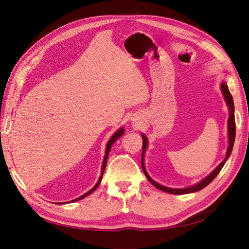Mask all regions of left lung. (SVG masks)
Wrapping results in <instances>:
<instances>
[{"instance_id": "1", "label": "left lung", "mask_w": 249, "mask_h": 249, "mask_svg": "<svg viewBox=\"0 0 249 249\" xmlns=\"http://www.w3.org/2000/svg\"><path fill=\"white\" fill-rule=\"evenodd\" d=\"M221 90H222V93H223V96H224V100L225 102H227L228 106H229V109H230V116H229V147H228V150H227V156H225V159L218 165V166L210 173V175L206 178H203L202 180H200V182L196 185L194 186H191V187H188V188H183V189H173V188H168V187H165V186H162L160 184H158L157 182H155V180L150 178L148 176V173L146 172L145 170V167H144V154H145V150H146V147H147V138L145 135H141L142 136V139H143V144H142V157H141V166H142V169H143V172H144L145 177L147 178V179L149 180L150 183H152L156 188H158V189H160L164 192H167V193H170V194H187V193H192V192H196V191H199L201 189H203V188L207 187L212 180L217 177L218 173L220 172V170L222 169V167L224 166L225 162L228 161L229 157L231 156V150H232V146H233V142H235V137H236V124H235V114H233V111H235V107H233V101H232V96L229 90V87L227 85V83L225 82H222L221 83Z\"/></svg>"}]
</instances>
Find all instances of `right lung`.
Segmentation results:
<instances>
[{"instance_id":"right-lung-1","label":"right lung","mask_w":249,"mask_h":249,"mask_svg":"<svg viewBox=\"0 0 249 249\" xmlns=\"http://www.w3.org/2000/svg\"><path fill=\"white\" fill-rule=\"evenodd\" d=\"M124 130L123 129V127H120V129L116 132V133H114V135H113V136L110 138V140L108 141V143H107V147H106V154H105V158H104V161H103V165H102V172H101V177H100V178H99V180H97V183L95 184V186L92 188L91 190H89L88 192H86L84 195H82V196H80V197H78V198H76V199H73V200H71V202L72 201H77V200H80V199H83L84 197H86V196H88L89 194H91L97 187H99V185L101 184V180H102V178H103V175H104V171H105V168H106V165H107V159H108V156H109V153H110V149H111V147H112V145H113V143H114L119 137H122L123 135H124ZM69 202V201H67ZM59 205H60V202H59Z\"/></svg>"}]
</instances>
